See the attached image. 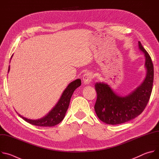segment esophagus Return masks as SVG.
<instances>
[{"instance_id":"esophagus-1","label":"esophagus","mask_w":159,"mask_h":159,"mask_svg":"<svg viewBox=\"0 0 159 159\" xmlns=\"http://www.w3.org/2000/svg\"><path fill=\"white\" fill-rule=\"evenodd\" d=\"M93 77H94V75L92 73L87 72L83 76V78H82L83 82L85 84H89L90 82L92 81V79H93Z\"/></svg>"}]
</instances>
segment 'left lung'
<instances>
[{
  "instance_id": "left-lung-1",
  "label": "left lung",
  "mask_w": 159,
  "mask_h": 159,
  "mask_svg": "<svg viewBox=\"0 0 159 159\" xmlns=\"http://www.w3.org/2000/svg\"><path fill=\"white\" fill-rule=\"evenodd\" d=\"M139 47L145 54L147 75L143 82L133 92L122 97L115 93L106 84H95L97 99L94 109L99 119L106 124L119 125L135 118L143 111L149 101L153 82V65L140 41Z\"/></svg>"
}]
</instances>
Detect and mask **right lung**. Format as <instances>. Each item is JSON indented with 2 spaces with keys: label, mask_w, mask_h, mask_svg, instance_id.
I'll return each mask as SVG.
<instances>
[{
  "label": "right lung",
  "mask_w": 159,
  "mask_h": 159,
  "mask_svg": "<svg viewBox=\"0 0 159 159\" xmlns=\"http://www.w3.org/2000/svg\"><path fill=\"white\" fill-rule=\"evenodd\" d=\"M9 67L8 72L9 71ZM81 85V80L77 79L72 82L65 89L60 100L57 105L52 109L47 116H45L41 119L33 120L22 117L19 115L22 119L26 122L38 126H53L60 123L65 116V113L69 107L70 98L74 92V90Z\"/></svg>",
  "instance_id": "obj_1"
}]
</instances>
